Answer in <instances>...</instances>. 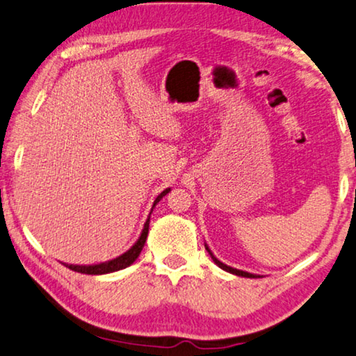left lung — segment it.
Returning <instances> with one entry per match:
<instances>
[{
	"instance_id": "1",
	"label": "left lung",
	"mask_w": 356,
	"mask_h": 356,
	"mask_svg": "<svg viewBox=\"0 0 356 356\" xmlns=\"http://www.w3.org/2000/svg\"><path fill=\"white\" fill-rule=\"evenodd\" d=\"M204 247H206V250L209 252V255H211V258L213 259V263H216L218 268H222L223 270H227V273H229V274H234V275H239V277H249V279H258V277H259L258 274H252V273H247V270H241V269L231 268V266H228V264L222 263V261H220L218 258L213 257V253L211 252V249H209L207 244H204Z\"/></svg>"
}]
</instances>
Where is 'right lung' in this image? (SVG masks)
<instances>
[{
	"mask_svg": "<svg viewBox=\"0 0 356 356\" xmlns=\"http://www.w3.org/2000/svg\"><path fill=\"white\" fill-rule=\"evenodd\" d=\"M171 188H166L163 190L160 195L156 196V200L154 201V206L150 209V213L154 211V207L160 202V200L163 196H166ZM150 213L147 220H145L144 223V228H143V233H140L139 239L134 242L133 247L129 250H127L125 253H122L120 257H117L114 259H109V261H104V263H98V264H66V268H70L71 270H76V273H81V274H92V275H101V274H109V273H115V270H120V269H125L128 268L129 264H133L136 261V258L139 257L140 250H143V247L145 244V241H147V234H149V223H150Z\"/></svg>",
	"mask_w": 356,
	"mask_h": 356,
	"instance_id": "right-lung-1",
	"label": "right lung"
}]
</instances>
